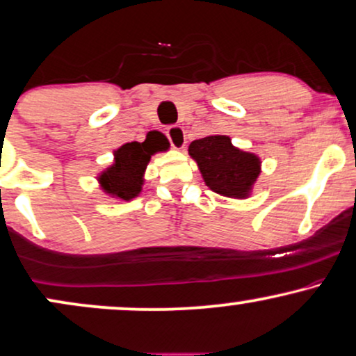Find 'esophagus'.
<instances>
[{
    "mask_svg": "<svg viewBox=\"0 0 356 356\" xmlns=\"http://www.w3.org/2000/svg\"><path fill=\"white\" fill-rule=\"evenodd\" d=\"M168 138L174 149H184L186 146V131L182 126H170L168 129Z\"/></svg>",
    "mask_w": 356,
    "mask_h": 356,
    "instance_id": "obj_1",
    "label": "esophagus"
}]
</instances>
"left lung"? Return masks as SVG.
<instances>
[{"mask_svg": "<svg viewBox=\"0 0 356 356\" xmlns=\"http://www.w3.org/2000/svg\"><path fill=\"white\" fill-rule=\"evenodd\" d=\"M188 156L197 163L205 186L230 199H248L261 174L259 156L233 146L223 134L192 141Z\"/></svg>", "mask_w": 356, "mask_h": 356, "instance_id": "obj_1", "label": "left lung"}]
</instances>
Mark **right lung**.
Instances as JSON below:
<instances>
[{
	"mask_svg": "<svg viewBox=\"0 0 356 356\" xmlns=\"http://www.w3.org/2000/svg\"><path fill=\"white\" fill-rule=\"evenodd\" d=\"M161 138L163 139H159V134H154V138L143 143H126L115 149L113 163L97 175L103 193L121 202L136 199L143 192L146 181L145 174L151 157L156 152L169 149L168 138H164V134Z\"/></svg>",
	"mask_w": 356,
	"mask_h": 356,
	"instance_id": "obj_1",
	"label": "right lung"
}]
</instances>
